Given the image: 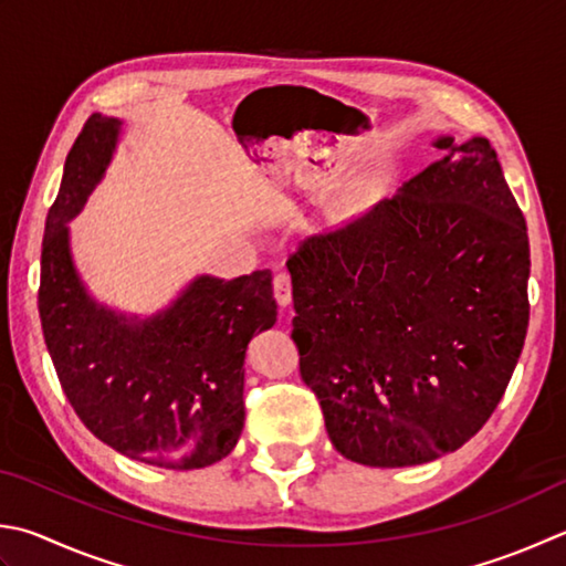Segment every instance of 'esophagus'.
Wrapping results in <instances>:
<instances>
[{
    "label": "esophagus",
    "instance_id": "34e87169",
    "mask_svg": "<svg viewBox=\"0 0 566 566\" xmlns=\"http://www.w3.org/2000/svg\"><path fill=\"white\" fill-rule=\"evenodd\" d=\"M273 293H275V301H279L281 307L291 305V303H293L291 275H287V273H275V279H273Z\"/></svg>",
    "mask_w": 566,
    "mask_h": 566
}]
</instances>
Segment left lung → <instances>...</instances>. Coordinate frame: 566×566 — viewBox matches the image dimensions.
Wrapping results in <instances>:
<instances>
[{"instance_id": "obj_1", "label": "left lung", "mask_w": 566, "mask_h": 566, "mask_svg": "<svg viewBox=\"0 0 566 566\" xmlns=\"http://www.w3.org/2000/svg\"><path fill=\"white\" fill-rule=\"evenodd\" d=\"M391 199L303 243L293 279L301 377L329 441L361 465L453 453L503 399L527 335L525 217L485 137Z\"/></svg>"}]
</instances>
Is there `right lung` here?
I'll list each match as a JSON object with an SVG mask.
<instances>
[{
    "label": "right lung",
    "mask_w": 566,
    "mask_h": 566,
    "mask_svg": "<svg viewBox=\"0 0 566 566\" xmlns=\"http://www.w3.org/2000/svg\"><path fill=\"white\" fill-rule=\"evenodd\" d=\"M120 127L93 113L63 165L41 243V329L93 436L135 461L195 471L229 455L243 431V359L251 337L275 325L273 279L197 275L150 317L95 301L73 263L69 221L103 179Z\"/></svg>",
    "instance_id": "obj_1"
}]
</instances>
